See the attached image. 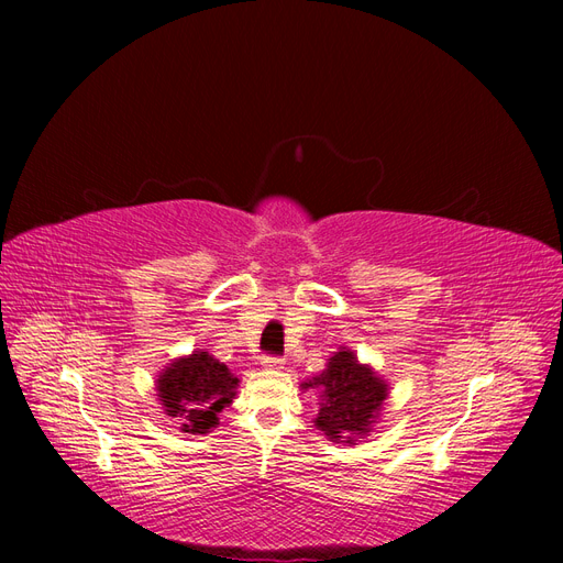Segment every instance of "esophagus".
Segmentation results:
<instances>
[{
	"label": "esophagus",
	"instance_id": "1",
	"mask_svg": "<svg viewBox=\"0 0 563 563\" xmlns=\"http://www.w3.org/2000/svg\"><path fill=\"white\" fill-rule=\"evenodd\" d=\"M261 366H263L265 371H279V368H284V362L277 360V356H263Z\"/></svg>",
	"mask_w": 563,
	"mask_h": 563
}]
</instances>
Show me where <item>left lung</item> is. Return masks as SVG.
Masks as SVG:
<instances>
[{
	"label": "left lung",
	"mask_w": 563,
	"mask_h": 563,
	"mask_svg": "<svg viewBox=\"0 0 563 563\" xmlns=\"http://www.w3.org/2000/svg\"><path fill=\"white\" fill-rule=\"evenodd\" d=\"M300 389H314L319 395V413L314 428L329 441L354 446L368 437L380 420L389 385L371 364L360 362L350 347H338L329 356L319 376L302 380Z\"/></svg>",
	"instance_id": "8db88e82"
}]
</instances>
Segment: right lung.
I'll return each instance as SVG.
<instances>
[{
	"label": "right lung",
	"mask_w": 563,
	"mask_h": 563,
	"mask_svg": "<svg viewBox=\"0 0 563 563\" xmlns=\"http://www.w3.org/2000/svg\"><path fill=\"white\" fill-rule=\"evenodd\" d=\"M240 378L207 350L176 356L155 380L157 399L168 418L180 420L187 434H209L218 413L236 397Z\"/></svg>",
	"instance_id": "right-lung-1"
}]
</instances>
